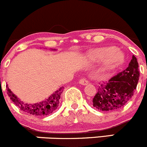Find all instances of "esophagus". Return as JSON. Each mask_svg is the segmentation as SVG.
Wrapping results in <instances>:
<instances>
[{"mask_svg":"<svg viewBox=\"0 0 147 147\" xmlns=\"http://www.w3.org/2000/svg\"><path fill=\"white\" fill-rule=\"evenodd\" d=\"M79 83H80V84H82V85H86L88 83V80H86V79L82 78L81 80L79 81Z\"/></svg>","mask_w":147,"mask_h":147,"instance_id":"esophagus-1","label":"esophagus"}]
</instances>
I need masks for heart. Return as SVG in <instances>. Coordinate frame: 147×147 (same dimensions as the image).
Returning <instances> with one entry per match:
<instances>
[{
	"label": "heart",
	"instance_id": "1",
	"mask_svg": "<svg viewBox=\"0 0 147 147\" xmlns=\"http://www.w3.org/2000/svg\"><path fill=\"white\" fill-rule=\"evenodd\" d=\"M92 56L96 60L105 61L108 65H116L123 59V54L112 47L98 48L93 51Z\"/></svg>",
	"mask_w": 147,
	"mask_h": 147
}]
</instances>
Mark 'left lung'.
<instances>
[{"instance_id": "1", "label": "left lung", "mask_w": 147, "mask_h": 147, "mask_svg": "<svg viewBox=\"0 0 147 147\" xmlns=\"http://www.w3.org/2000/svg\"><path fill=\"white\" fill-rule=\"evenodd\" d=\"M138 61L133 55L125 70L107 82L99 83L93 106L101 111H115L124 107L133 97L140 77Z\"/></svg>"}]
</instances>
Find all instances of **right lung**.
<instances>
[{
  "label": "right lung",
  "instance_id": "obj_1",
  "mask_svg": "<svg viewBox=\"0 0 147 147\" xmlns=\"http://www.w3.org/2000/svg\"><path fill=\"white\" fill-rule=\"evenodd\" d=\"M6 88H7L8 96L19 109H22L24 112L31 114V115L44 117V116L49 115L54 112L58 107L61 93H63L64 87L59 88L57 91L53 93L49 98H47V99L45 100L42 102L35 103V104L24 103L11 91V90L8 88L7 85L6 86Z\"/></svg>",
  "mask_w": 147,
  "mask_h": 147
}]
</instances>
